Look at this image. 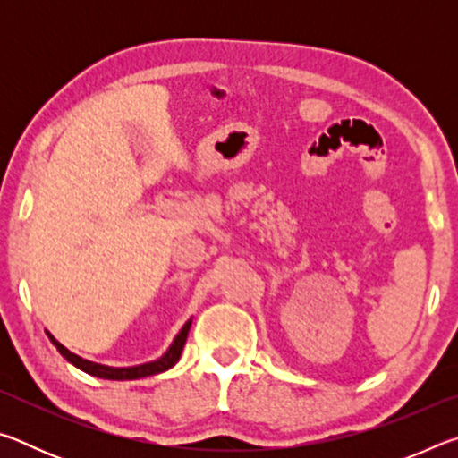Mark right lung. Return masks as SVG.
Wrapping results in <instances>:
<instances>
[{"label":"right lung","mask_w":458,"mask_h":458,"mask_svg":"<svg viewBox=\"0 0 458 458\" xmlns=\"http://www.w3.org/2000/svg\"><path fill=\"white\" fill-rule=\"evenodd\" d=\"M191 327V319L183 325L182 331L177 333L174 344L169 345V350L161 355L159 360L149 361V363H141V366H133V368H111V366H100V363L95 361H89V360H82L79 355L68 352L64 345L60 344V341L54 339L52 333H48V337L54 345H56V350L62 353V358L68 360L82 371H87L90 376H97V377H103V379H139V377H147V376H155V374H161V371L169 369L172 366H175L177 360H180L182 350L185 345V339H188V331Z\"/></svg>","instance_id":"right-lung-1"}]
</instances>
